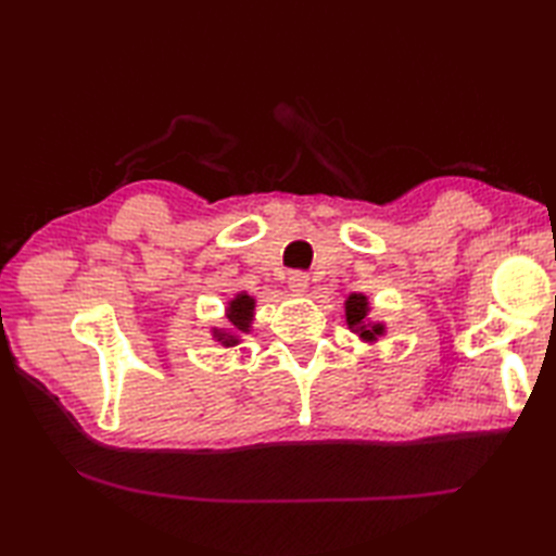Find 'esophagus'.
Here are the masks:
<instances>
[{"label": "esophagus", "mask_w": 556, "mask_h": 556, "mask_svg": "<svg viewBox=\"0 0 556 556\" xmlns=\"http://www.w3.org/2000/svg\"><path fill=\"white\" fill-rule=\"evenodd\" d=\"M288 285H290L292 292L304 294V292L308 290V276H306L304 271H292V274L288 276Z\"/></svg>", "instance_id": "esophagus-1"}]
</instances>
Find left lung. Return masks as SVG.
<instances>
[{
	"label": "left lung",
	"mask_w": 556,
	"mask_h": 556,
	"mask_svg": "<svg viewBox=\"0 0 556 556\" xmlns=\"http://www.w3.org/2000/svg\"><path fill=\"white\" fill-rule=\"evenodd\" d=\"M368 313H371V301H368L364 292H352L345 299L348 329L355 336H359V341L374 345L387 333V327L384 323H376V319L368 317Z\"/></svg>",
	"instance_id": "1"
}]
</instances>
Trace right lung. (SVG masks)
Here are the masks:
<instances>
[{"label":"right lung","mask_w":556,"mask_h":556,"mask_svg":"<svg viewBox=\"0 0 556 556\" xmlns=\"http://www.w3.org/2000/svg\"><path fill=\"white\" fill-rule=\"evenodd\" d=\"M255 306L257 299L250 296L248 292H237L225 306L227 327H213L211 336L225 348H233L243 341V336L252 331V319H255Z\"/></svg>","instance_id":"obj_1"}]
</instances>
